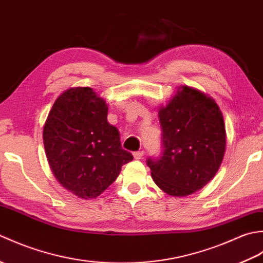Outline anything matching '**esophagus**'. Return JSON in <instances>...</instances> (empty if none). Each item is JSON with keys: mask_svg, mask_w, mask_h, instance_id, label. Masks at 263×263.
I'll use <instances>...</instances> for the list:
<instances>
[{"mask_svg": "<svg viewBox=\"0 0 263 263\" xmlns=\"http://www.w3.org/2000/svg\"><path fill=\"white\" fill-rule=\"evenodd\" d=\"M133 157H135V159H141L143 157V152L133 153Z\"/></svg>", "mask_w": 263, "mask_h": 263, "instance_id": "esophagus-1", "label": "esophagus"}]
</instances>
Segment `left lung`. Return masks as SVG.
Listing matches in <instances>:
<instances>
[{
	"label": "left lung",
	"instance_id": "8db88e82",
	"mask_svg": "<svg viewBox=\"0 0 263 263\" xmlns=\"http://www.w3.org/2000/svg\"><path fill=\"white\" fill-rule=\"evenodd\" d=\"M163 156L149 158L154 182L173 197L199 191L219 170L226 149L224 117L211 97L187 86L160 107Z\"/></svg>",
	"mask_w": 263,
	"mask_h": 263
}]
</instances>
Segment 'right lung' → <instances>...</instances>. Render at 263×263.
Segmentation results:
<instances>
[{
  "label": "right lung",
  "mask_w": 263,
  "mask_h": 263,
  "mask_svg": "<svg viewBox=\"0 0 263 263\" xmlns=\"http://www.w3.org/2000/svg\"><path fill=\"white\" fill-rule=\"evenodd\" d=\"M107 113V104L91 88H70L55 100L44 125V147L55 178L81 199L102 194L133 159Z\"/></svg>",
  "instance_id": "right-lung-1"
}]
</instances>
